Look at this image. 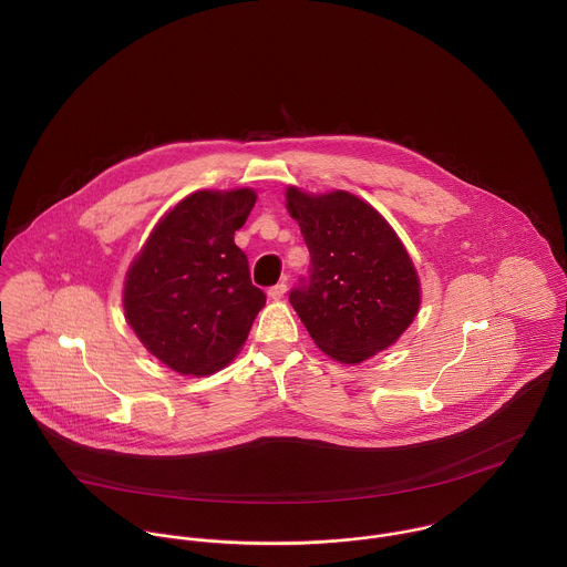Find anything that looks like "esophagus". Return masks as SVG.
<instances>
[{
	"label": "esophagus",
	"mask_w": 567,
	"mask_h": 567,
	"mask_svg": "<svg viewBox=\"0 0 567 567\" xmlns=\"http://www.w3.org/2000/svg\"><path fill=\"white\" fill-rule=\"evenodd\" d=\"M286 290H288V286L281 281V284H277V286H272V288L268 290V297H270L272 301H281V299L286 297Z\"/></svg>",
	"instance_id": "obj_1"
}]
</instances>
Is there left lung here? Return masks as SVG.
<instances>
[{"instance_id":"8db88e82","label":"left lung","mask_w":567,"mask_h":567,"mask_svg":"<svg viewBox=\"0 0 567 567\" xmlns=\"http://www.w3.org/2000/svg\"><path fill=\"white\" fill-rule=\"evenodd\" d=\"M286 200L312 257L290 303L317 347L360 364L395 344L419 312L421 284L386 218L342 189L308 194L290 185Z\"/></svg>"}]
</instances>
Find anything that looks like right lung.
Here are the masks:
<instances>
[{
  "instance_id": "right-lung-1",
  "label": "right lung",
  "mask_w": 567,
  "mask_h": 567,
  "mask_svg": "<svg viewBox=\"0 0 567 567\" xmlns=\"http://www.w3.org/2000/svg\"><path fill=\"white\" fill-rule=\"evenodd\" d=\"M255 200L250 187L185 196L155 225L126 272V323L181 375L225 369L266 306L234 243Z\"/></svg>"
}]
</instances>
